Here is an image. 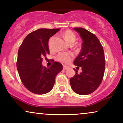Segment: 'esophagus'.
<instances>
[{"mask_svg":"<svg viewBox=\"0 0 123 123\" xmlns=\"http://www.w3.org/2000/svg\"><path fill=\"white\" fill-rule=\"evenodd\" d=\"M67 68H68V66H65V65L63 66V70H65V69H67Z\"/></svg>","mask_w":123,"mask_h":123,"instance_id":"obj_1","label":"esophagus"}]
</instances>
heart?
I'll list each match as a JSON object with an SVG mask.
<instances>
[{"label": "heart", "instance_id": "1", "mask_svg": "<svg viewBox=\"0 0 123 123\" xmlns=\"http://www.w3.org/2000/svg\"><path fill=\"white\" fill-rule=\"evenodd\" d=\"M63 37L65 39V40L68 43L70 44H72L75 42L76 39V36L75 33L72 31L71 30H66L63 33ZM53 37H51L50 40L49 41V47L50 49L51 47V41ZM73 58L72 54L70 53H60L57 55L56 59L57 61L61 62V63H64V64H67V63H69L71 61L72 59Z\"/></svg>", "mask_w": 123, "mask_h": 123}]
</instances>
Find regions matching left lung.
Returning <instances> with one entry per match:
<instances>
[{"mask_svg":"<svg viewBox=\"0 0 123 123\" xmlns=\"http://www.w3.org/2000/svg\"><path fill=\"white\" fill-rule=\"evenodd\" d=\"M83 40L81 52L74 61V64L82 72L76 73L70 78L72 88L76 94L88 95L95 91L101 84L105 68L104 49L94 33L83 28H74Z\"/></svg>","mask_w":123,"mask_h":123,"instance_id":"obj_1","label":"left lung"}]
</instances>
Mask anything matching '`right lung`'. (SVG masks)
Masks as SVG:
<instances>
[{
  "label": "right lung",
  "mask_w": 123,
  "mask_h": 123,
  "mask_svg": "<svg viewBox=\"0 0 123 123\" xmlns=\"http://www.w3.org/2000/svg\"><path fill=\"white\" fill-rule=\"evenodd\" d=\"M60 29L42 28L27 35L18 51L17 68L21 81L31 92L44 94L54 85L55 77L62 65L54 62L50 68L42 66L43 58L50 54L49 40Z\"/></svg>",
  "instance_id": "1"
}]
</instances>
